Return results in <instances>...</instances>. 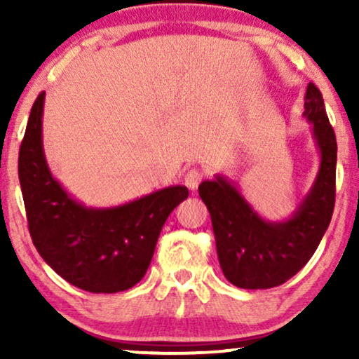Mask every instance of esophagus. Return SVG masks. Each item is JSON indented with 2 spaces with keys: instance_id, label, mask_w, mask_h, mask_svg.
I'll return each instance as SVG.
<instances>
[{
  "instance_id": "1",
  "label": "esophagus",
  "mask_w": 359,
  "mask_h": 359,
  "mask_svg": "<svg viewBox=\"0 0 359 359\" xmlns=\"http://www.w3.org/2000/svg\"><path fill=\"white\" fill-rule=\"evenodd\" d=\"M204 179V174L199 170V168H191V170H187V174L184 175V184L187 185L189 191H196L197 187H199L201 180Z\"/></svg>"
}]
</instances>
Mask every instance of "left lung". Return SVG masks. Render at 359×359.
I'll return each instance as SVG.
<instances>
[{"mask_svg": "<svg viewBox=\"0 0 359 359\" xmlns=\"http://www.w3.org/2000/svg\"><path fill=\"white\" fill-rule=\"evenodd\" d=\"M302 116L319 151V170L297 209L282 221L255 211L231 179L216 174L199 185L211 214L217 258L228 282L240 288L282 285L306 266L331 222L336 196L337 145L320 90L309 84Z\"/></svg>", "mask_w": 359, "mask_h": 359, "instance_id": "left-lung-1", "label": "left lung"}]
</instances>
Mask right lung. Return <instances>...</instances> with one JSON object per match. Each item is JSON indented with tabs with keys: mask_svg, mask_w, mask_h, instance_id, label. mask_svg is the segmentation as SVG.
Segmentation results:
<instances>
[{
	"mask_svg": "<svg viewBox=\"0 0 359 359\" xmlns=\"http://www.w3.org/2000/svg\"><path fill=\"white\" fill-rule=\"evenodd\" d=\"M43 102L45 93L32 106L18 156L32 241L43 262L74 287L93 294L128 290L147 273L162 226L187 199V187L170 185L111 208L79 203L45 158Z\"/></svg>",
	"mask_w": 359,
	"mask_h": 359,
	"instance_id": "1",
	"label": "right lung"
}]
</instances>
